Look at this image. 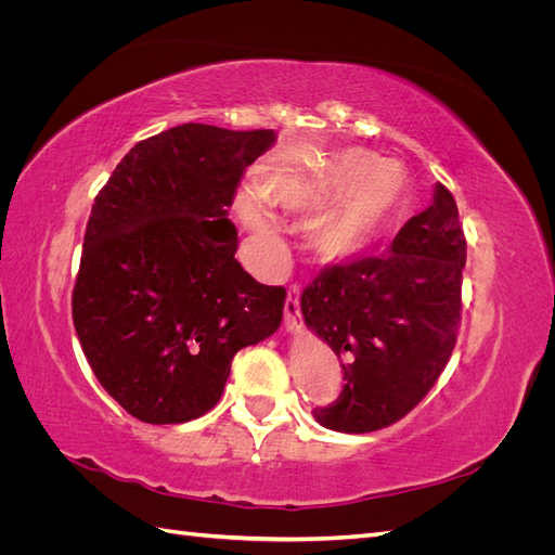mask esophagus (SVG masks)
Listing matches in <instances>:
<instances>
[{
	"label": "esophagus",
	"mask_w": 555,
	"mask_h": 555,
	"mask_svg": "<svg viewBox=\"0 0 555 555\" xmlns=\"http://www.w3.org/2000/svg\"><path fill=\"white\" fill-rule=\"evenodd\" d=\"M298 312H300V292L292 287L287 292V300H284V326H287V331H294L298 322Z\"/></svg>",
	"instance_id": "obj_1"
}]
</instances>
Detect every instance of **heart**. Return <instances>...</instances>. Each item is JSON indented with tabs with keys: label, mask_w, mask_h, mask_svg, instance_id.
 <instances>
[{
	"label": "heart",
	"mask_w": 555,
	"mask_h": 555,
	"mask_svg": "<svg viewBox=\"0 0 555 555\" xmlns=\"http://www.w3.org/2000/svg\"><path fill=\"white\" fill-rule=\"evenodd\" d=\"M268 206L294 215L322 207L308 224V251L324 266L359 257L389 231L408 208L410 178L400 164L371 150H343L298 166H280L259 182ZM236 210L263 249H275L278 229L255 192H241Z\"/></svg>",
	"instance_id": "1"
}]
</instances>
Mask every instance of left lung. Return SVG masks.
<instances>
[{"label":"left lung","mask_w":555,"mask_h":555,"mask_svg":"<svg viewBox=\"0 0 555 555\" xmlns=\"http://www.w3.org/2000/svg\"><path fill=\"white\" fill-rule=\"evenodd\" d=\"M465 236L444 184L398 231L389 251L326 266L300 312L343 361L345 386L314 408L324 428L371 433L414 410L442 375L461 324Z\"/></svg>","instance_id":"left-lung-1"}]
</instances>
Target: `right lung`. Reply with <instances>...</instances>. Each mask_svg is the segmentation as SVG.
<instances>
[{
	"label": "right lung",
	"instance_id": "right-lung-1",
	"mask_svg": "<svg viewBox=\"0 0 555 555\" xmlns=\"http://www.w3.org/2000/svg\"><path fill=\"white\" fill-rule=\"evenodd\" d=\"M273 143V129H166L133 145L94 198L74 326L99 384L145 424L212 410L236 351L280 328L287 292L243 271L227 217Z\"/></svg>",
	"mask_w": 555,
	"mask_h": 555
}]
</instances>
